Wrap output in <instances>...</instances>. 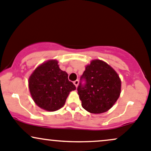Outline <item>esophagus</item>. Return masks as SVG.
<instances>
[{
	"label": "esophagus",
	"mask_w": 151,
	"mask_h": 151,
	"mask_svg": "<svg viewBox=\"0 0 151 151\" xmlns=\"http://www.w3.org/2000/svg\"><path fill=\"white\" fill-rule=\"evenodd\" d=\"M73 83H74V85L76 86V87H77V86H78V83H79L78 80H76V81H75L73 82Z\"/></svg>",
	"instance_id": "1"
}]
</instances>
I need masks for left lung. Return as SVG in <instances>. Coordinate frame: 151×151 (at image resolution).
<instances>
[{"instance_id":"1","label":"left lung","mask_w":151,"mask_h":151,"mask_svg":"<svg viewBox=\"0 0 151 151\" xmlns=\"http://www.w3.org/2000/svg\"><path fill=\"white\" fill-rule=\"evenodd\" d=\"M77 90L83 108L93 114H101L111 109L119 97L121 81L107 63L93 60L86 67Z\"/></svg>"}]
</instances>
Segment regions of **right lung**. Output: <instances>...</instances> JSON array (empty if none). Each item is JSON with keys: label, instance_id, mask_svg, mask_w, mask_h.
<instances>
[{"label": "right lung", "instance_id": "add662e5", "mask_svg": "<svg viewBox=\"0 0 151 151\" xmlns=\"http://www.w3.org/2000/svg\"><path fill=\"white\" fill-rule=\"evenodd\" d=\"M55 60L42 63L29 78V88L34 101L40 108L54 111L63 107L76 86L69 81L68 75L61 70Z\"/></svg>", "mask_w": 151, "mask_h": 151}]
</instances>
